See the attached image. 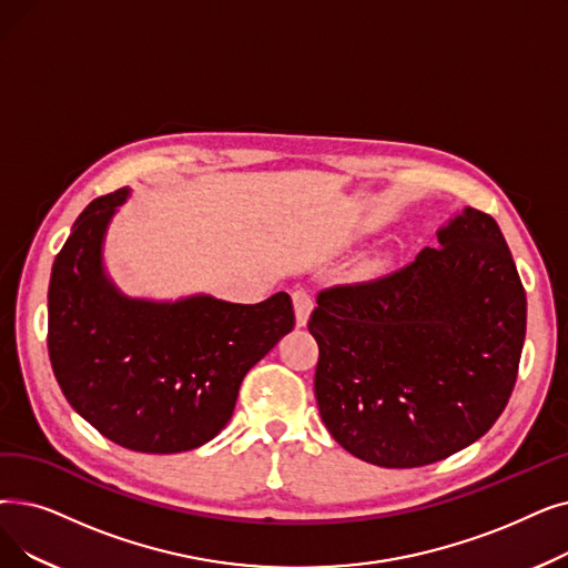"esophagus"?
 <instances>
[{"mask_svg": "<svg viewBox=\"0 0 568 568\" xmlns=\"http://www.w3.org/2000/svg\"><path fill=\"white\" fill-rule=\"evenodd\" d=\"M292 306H294V320H297V327H306L308 317L313 313V297L304 290H297L292 294Z\"/></svg>", "mask_w": 568, "mask_h": 568, "instance_id": "34e87169", "label": "esophagus"}]
</instances>
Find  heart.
Masks as SVG:
<instances>
[{
  "label": "heart",
  "instance_id": "b5f03b06",
  "mask_svg": "<svg viewBox=\"0 0 568 568\" xmlns=\"http://www.w3.org/2000/svg\"><path fill=\"white\" fill-rule=\"evenodd\" d=\"M385 266V260L383 257H372L364 262V274H378V271Z\"/></svg>",
  "mask_w": 568,
  "mask_h": 568
}]
</instances>
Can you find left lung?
Listing matches in <instances>:
<instances>
[{
	"instance_id": "left-lung-1",
	"label": "left lung",
	"mask_w": 568,
	"mask_h": 568,
	"mask_svg": "<svg viewBox=\"0 0 568 568\" xmlns=\"http://www.w3.org/2000/svg\"><path fill=\"white\" fill-rule=\"evenodd\" d=\"M436 248L376 283L317 294L315 399L351 455L413 468L471 446L506 408L527 297L495 217L457 209Z\"/></svg>"
}]
</instances>
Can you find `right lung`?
Here are the masks:
<instances>
[{
  "mask_svg": "<svg viewBox=\"0 0 568 568\" xmlns=\"http://www.w3.org/2000/svg\"><path fill=\"white\" fill-rule=\"evenodd\" d=\"M130 194L94 200L55 257L48 355L67 402L97 432L136 453H185L230 423L243 376L292 332V302L287 292L260 304L122 292L104 243Z\"/></svg>",
  "mask_w": 568,
  "mask_h": 568,
  "instance_id": "add662e5",
  "label": "right lung"
}]
</instances>
